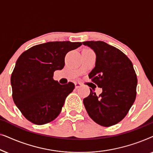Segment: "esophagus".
Segmentation results:
<instances>
[{"label":"esophagus","mask_w":153,"mask_h":153,"mask_svg":"<svg viewBox=\"0 0 153 153\" xmlns=\"http://www.w3.org/2000/svg\"><path fill=\"white\" fill-rule=\"evenodd\" d=\"M74 85H75V88H78L81 87V85H82V83H79V82H76V83H74Z\"/></svg>","instance_id":"esophagus-1"}]
</instances>
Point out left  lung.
Masks as SVG:
<instances>
[{
    "mask_svg": "<svg viewBox=\"0 0 153 153\" xmlns=\"http://www.w3.org/2000/svg\"><path fill=\"white\" fill-rule=\"evenodd\" d=\"M96 54L95 67L89 78L102 93H91L83 99L89 116L96 123L110 127L125 118L135 101L137 78L132 62L120 50L102 41H86Z\"/></svg>",
    "mask_w": 153,
    "mask_h": 153,
    "instance_id": "left-lung-1",
    "label": "left lung"
}]
</instances>
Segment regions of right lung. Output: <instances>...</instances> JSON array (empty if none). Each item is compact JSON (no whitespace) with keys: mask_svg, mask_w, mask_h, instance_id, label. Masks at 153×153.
I'll return each instance as SVG.
<instances>
[{"mask_svg":"<svg viewBox=\"0 0 153 153\" xmlns=\"http://www.w3.org/2000/svg\"><path fill=\"white\" fill-rule=\"evenodd\" d=\"M81 45L70 41L49 42L32 47L19 57L11 76L12 98L30 122L44 125L60 114L74 84H60L53 80V72L64 68L67 53Z\"/></svg>","mask_w":153,"mask_h":153,"instance_id":"add662e5","label":"right lung"}]
</instances>
